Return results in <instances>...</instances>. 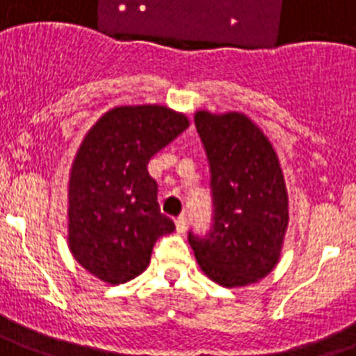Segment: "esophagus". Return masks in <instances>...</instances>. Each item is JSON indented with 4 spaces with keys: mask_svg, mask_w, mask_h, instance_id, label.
I'll return each instance as SVG.
<instances>
[{
    "mask_svg": "<svg viewBox=\"0 0 356 356\" xmlns=\"http://www.w3.org/2000/svg\"><path fill=\"white\" fill-rule=\"evenodd\" d=\"M186 226H188V219L186 215H179L177 219H175V228H177L179 234H184L186 232Z\"/></svg>",
    "mask_w": 356,
    "mask_h": 356,
    "instance_id": "1",
    "label": "esophagus"
}]
</instances>
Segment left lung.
Listing matches in <instances>:
<instances>
[{
  "label": "left lung",
  "mask_w": 356,
  "mask_h": 356,
  "mask_svg": "<svg viewBox=\"0 0 356 356\" xmlns=\"http://www.w3.org/2000/svg\"><path fill=\"white\" fill-rule=\"evenodd\" d=\"M210 164L211 226L188 232V243L210 279L246 286L275 268L288 226V193L268 137L243 113H195Z\"/></svg>",
  "instance_id": "obj_1"
}]
</instances>
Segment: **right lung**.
I'll use <instances>...</instances> for the list:
<instances>
[{
    "instance_id": "obj_1",
    "label": "right lung",
    "mask_w": 356,
    "mask_h": 356,
    "mask_svg": "<svg viewBox=\"0 0 356 356\" xmlns=\"http://www.w3.org/2000/svg\"><path fill=\"white\" fill-rule=\"evenodd\" d=\"M188 128L164 106H121L104 113L83 139L68 184L72 255L104 282L145 271L155 241L175 224L161 213L148 161Z\"/></svg>"
}]
</instances>
